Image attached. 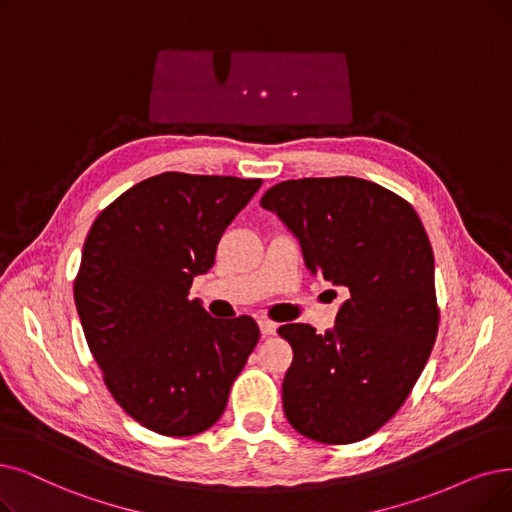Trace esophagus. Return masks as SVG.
<instances>
[{"label": "esophagus", "mask_w": 512, "mask_h": 512, "mask_svg": "<svg viewBox=\"0 0 512 512\" xmlns=\"http://www.w3.org/2000/svg\"><path fill=\"white\" fill-rule=\"evenodd\" d=\"M258 325H260L262 336H273V334L277 332V323H273V321H269V319H260Z\"/></svg>", "instance_id": "esophagus-1"}]
</instances>
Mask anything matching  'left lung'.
<instances>
[{"mask_svg":"<svg viewBox=\"0 0 512 512\" xmlns=\"http://www.w3.org/2000/svg\"><path fill=\"white\" fill-rule=\"evenodd\" d=\"M260 206L298 239L311 275L349 292L332 330H277L294 351L285 418L319 443L370 437L410 395L437 338L435 258L422 222L399 195L353 176L285 180Z\"/></svg>","mask_w":512,"mask_h":512,"instance_id":"obj_1","label":"left lung"}]
</instances>
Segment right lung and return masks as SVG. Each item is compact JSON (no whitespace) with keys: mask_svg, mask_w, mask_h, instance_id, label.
<instances>
[{"mask_svg":"<svg viewBox=\"0 0 512 512\" xmlns=\"http://www.w3.org/2000/svg\"><path fill=\"white\" fill-rule=\"evenodd\" d=\"M260 185L163 172L117 197L88 233L77 315L111 395L153 433L191 437L216 424L260 338L252 317L216 319L189 300Z\"/></svg>","mask_w":512,"mask_h":512,"instance_id":"1","label":"right lung"}]
</instances>
